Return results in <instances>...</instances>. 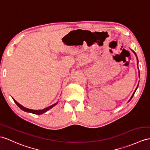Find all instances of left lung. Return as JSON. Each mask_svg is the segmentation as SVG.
I'll list each match as a JSON object with an SVG mask.
<instances>
[{
	"mask_svg": "<svg viewBox=\"0 0 150 150\" xmlns=\"http://www.w3.org/2000/svg\"><path fill=\"white\" fill-rule=\"evenodd\" d=\"M135 54H136V57H137V55H136V53H135ZM137 61H138V59H137ZM137 65H138V63H137ZM139 76H140V72H139ZM137 87H138V86H137ZM136 90H137V88H136ZM135 92H136V90H135V92H134V93H133V95H132V97H131V98H130V100H129V101H130V100H131V99H132V97H133V96H134V93H135Z\"/></svg>",
	"mask_w": 150,
	"mask_h": 150,
	"instance_id": "left-lung-1",
	"label": "left lung"
}]
</instances>
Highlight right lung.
Listing matches in <instances>:
<instances>
[{"mask_svg": "<svg viewBox=\"0 0 150 150\" xmlns=\"http://www.w3.org/2000/svg\"><path fill=\"white\" fill-rule=\"evenodd\" d=\"M13 100H14V103H16V104L18 105V106L19 107L20 109H22L23 111L28 112L34 113V114H35V115H41V114H42V113L46 112L47 111H48L49 109H50L51 108H52L53 106H54V105H57V104H58V103H57L54 104L52 105H50V106H49V107H47V108H45V109H42V110H33V109H28V108H26L23 107V105H21V104H20L18 103V102H16L15 100H14V99H13Z\"/></svg>", "mask_w": 150, "mask_h": 150, "instance_id": "obj_1", "label": "right lung"}]
</instances>
